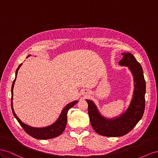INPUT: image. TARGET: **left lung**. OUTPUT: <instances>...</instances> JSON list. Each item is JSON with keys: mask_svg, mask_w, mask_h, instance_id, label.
I'll return each mask as SVG.
<instances>
[{"mask_svg": "<svg viewBox=\"0 0 158 158\" xmlns=\"http://www.w3.org/2000/svg\"><path fill=\"white\" fill-rule=\"evenodd\" d=\"M123 59L118 64L128 66L134 78V92L129 107L120 116L112 118L103 117L91 100L88 104V114L91 125L100 135L118 137L125 135L135 127L142 118L145 108L146 82L141 64L130 52L122 53Z\"/></svg>", "mask_w": 158, "mask_h": 158, "instance_id": "1", "label": "left lung"}]
</instances>
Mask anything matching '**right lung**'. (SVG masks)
I'll list each match as a JSON object with an SVG mask.
<instances>
[{"label": "right lung", "mask_w": 158, "mask_h": 158, "mask_svg": "<svg viewBox=\"0 0 158 158\" xmlns=\"http://www.w3.org/2000/svg\"><path fill=\"white\" fill-rule=\"evenodd\" d=\"M30 55L27 56V57L30 56ZM22 63L20 64L18 66V69L16 71V77L14 80L13 81V83L12 85V89H11V93H12V98H11V107L12 110V113L14 114V116L17 119L18 123H20L21 127L23 128V130L25 132L28 134L30 136H32L33 138H36V139H40V140H47V139H51V138H53L56 136L60 135L64 131L66 123H67V113L69 110L73 107L76 103H77L78 101H74L69 103L68 105L64 107V108L62 111L58 119L53 124H52L51 125L44 127V128H35V127H31L28 126L26 124L22 123L20 119L19 118L16 114H15V112L14 111L13 106H12V97H13V88H14V85L15 83V81L16 79V76L18 74V71L19 69L20 68Z\"/></svg>", "instance_id": "right-lung-1"}]
</instances>
